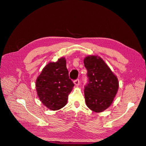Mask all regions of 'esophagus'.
<instances>
[{"label":"esophagus","instance_id":"obj_1","mask_svg":"<svg viewBox=\"0 0 146 146\" xmlns=\"http://www.w3.org/2000/svg\"><path fill=\"white\" fill-rule=\"evenodd\" d=\"M74 84L77 86L80 85V80H79V79H76V80H74Z\"/></svg>","mask_w":146,"mask_h":146}]
</instances>
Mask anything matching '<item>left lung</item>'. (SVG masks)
Segmentation results:
<instances>
[{
    "label": "left lung",
    "instance_id": "1",
    "mask_svg": "<svg viewBox=\"0 0 146 146\" xmlns=\"http://www.w3.org/2000/svg\"><path fill=\"white\" fill-rule=\"evenodd\" d=\"M84 63L88 77V84L84 88L86 105L95 112L104 111L117 95L118 78L100 56H86Z\"/></svg>",
    "mask_w": 146,
    "mask_h": 146
}]
</instances>
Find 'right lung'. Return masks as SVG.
<instances>
[{"mask_svg":"<svg viewBox=\"0 0 146 146\" xmlns=\"http://www.w3.org/2000/svg\"><path fill=\"white\" fill-rule=\"evenodd\" d=\"M74 84L69 78L66 58L49 62L43 68L36 80L39 99L49 110L56 111L65 106Z\"/></svg>","mask_w":146,"mask_h":146,"instance_id":"add662e5","label":"right lung"}]
</instances>
